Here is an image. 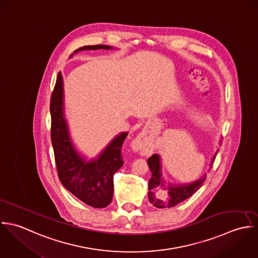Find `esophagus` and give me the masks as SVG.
<instances>
[{
  "label": "esophagus",
  "mask_w": 258,
  "mask_h": 258,
  "mask_svg": "<svg viewBox=\"0 0 258 258\" xmlns=\"http://www.w3.org/2000/svg\"><path fill=\"white\" fill-rule=\"evenodd\" d=\"M152 143H153L152 136L146 132H143L133 141L132 146L135 151H143L148 147H150Z\"/></svg>",
  "instance_id": "obj_1"
}]
</instances>
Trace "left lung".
Returning <instances> with one entry per match:
<instances>
[{
  "mask_svg": "<svg viewBox=\"0 0 258 258\" xmlns=\"http://www.w3.org/2000/svg\"><path fill=\"white\" fill-rule=\"evenodd\" d=\"M221 143V142H219ZM218 152L215 153L210 161V167ZM152 177L149 181V201L157 208L173 207L182 203L196 194L206 181V173L201 178L188 183H173L165 179L161 172L160 155L155 154L148 159Z\"/></svg>",
  "mask_w": 258,
  "mask_h": 258,
  "instance_id": "left-lung-1",
  "label": "left lung"
}]
</instances>
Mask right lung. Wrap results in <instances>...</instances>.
<instances>
[{
  "instance_id": "1",
  "label": "right lung",
  "mask_w": 258,
  "mask_h": 258,
  "mask_svg": "<svg viewBox=\"0 0 258 258\" xmlns=\"http://www.w3.org/2000/svg\"><path fill=\"white\" fill-rule=\"evenodd\" d=\"M112 50L105 45L85 46L84 50ZM72 53L70 56L74 55ZM52 148L58 178L61 184L76 198L88 206L103 208L108 206L113 195V174L123 164L121 147L128 133H120L93 158L82 155L73 143L64 114L63 80L58 73L51 98Z\"/></svg>"
}]
</instances>
